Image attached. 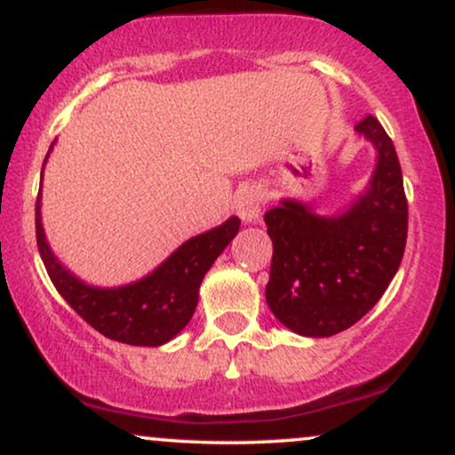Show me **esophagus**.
Returning <instances> with one entry per match:
<instances>
[{
  "mask_svg": "<svg viewBox=\"0 0 455 455\" xmlns=\"http://www.w3.org/2000/svg\"><path fill=\"white\" fill-rule=\"evenodd\" d=\"M235 210L243 222H257L263 213V195L257 188H243L235 196Z\"/></svg>",
  "mask_w": 455,
  "mask_h": 455,
  "instance_id": "1",
  "label": "esophagus"
}]
</instances>
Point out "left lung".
Returning a JSON list of instances; mask_svg holds the SVG:
<instances>
[{
	"label": "left lung",
	"instance_id": "obj_1",
	"mask_svg": "<svg viewBox=\"0 0 455 455\" xmlns=\"http://www.w3.org/2000/svg\"><path fill=\"white\" fill-rule=\"evenodd\" d=\"M377 149L368 190L338 216H316L297 201L265 213L274 243L265 299L282 325L327 338L370 312L398 271L409 231V205L398 154L379 119L355 126Z\"/></svg>",
	"mask_w": 455,
	"mask_h": 455
}]
</instances>
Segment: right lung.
<instances>
[{"label":"right lung","mask_w":455,"mask_h":455,"mask_svg":"<svg viewBox=\"0 0 455 455\" xmlns=\"http://www.w3.org/2000/svg\"><path fill=\"white\" fill-rule=\"evenodd\" d=\"M239 224L242 220L233 216L220 227L188 239L158 269L132 284L98 289L72 275L51 252L40 220V195L36 201V242L55 289L96 331L132 347H160L188 325L196 310L198 286L237 235Z\"/></svg>","instance_id":"obj_1"}]
</instances>
